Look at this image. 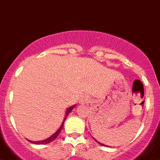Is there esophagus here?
<instances>
[{"label": "esophagus", "mask_w": 160, "mask_h": 160, "mask_svg": "<svg viewBox=\"0 0 160 160\" xmlns=\"http://www.w3.org/2000/svg\"><path fill=\"white\" fill-rule=\"evenodd\" d=\"M88 102V96H87L86 95H83L82 96H80V103L81 104H83V103H86Z\"/></svg>", "instance_id": "1"}]
</instances>
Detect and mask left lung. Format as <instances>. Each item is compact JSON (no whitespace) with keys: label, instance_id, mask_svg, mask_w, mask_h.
Wrapping results in <instances>:
<instances>
[{"label":"left lung","instance_id":"left-lung-1","mask_svg":"<svg viewBox=\"0 0 160 160\" xmlns=\"http://www.w3.org/2000/svg\"><path fill=\"white\" fill-rule=\"evenodd\" d=\"M96 142H97V143H100V144L103 145V146H105V145H104V144H103V143H100V142H98V141H97V140H96Z\"/></svg>","mask_w":160,"mask_h":160}]
</instances>
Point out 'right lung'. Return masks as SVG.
Here are the masks:
<instances>
[{
	"mask_svg": "<svg viewBox=\"0 0 160 160\" xmlns=\"http://www.w3.org/2000/svg\"><path fill=\"white\" fill-rule=\"evenodd\" d=\"M76 107V105H74V106H72V107H70L68 108L67 112H66V114H65V117H64V121H63L62 124H61V126L59 128L58 130L57 131V132L56 133H54L52 135V136H50L49 138H48V139H44V140H42V141H38V142H33V141H31V140H28L30 142V143H36V144H44V143H51V142H52L54 139H57V137L58 136L59 134L60 133V132H61V130H62L63 128V126H64V121H65L66 118H67V116H68V114H69L70 112H72V110L73 108Z\"/></svg>",
	"mask_w": 160,
	"mask_h": 160,
	"instance_id": "obj_1",
	"label": "right lung"
}]
</instances>
